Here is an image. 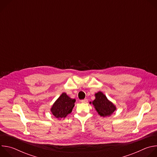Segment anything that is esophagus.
Returning <instances> with one entry per match:
<instances>
[{"instance_id": "1", "label": "esophagus", "mask_w": 157, "mask_h": 157, "mask_svg": "<svg viewBox=\"0 0 157 157\" xmlns=\"http://www.w3.org/2000/svg\"><path fill=\"white\" fill-rule=\"evenodd\" d=\"M81 102L82 103H87V102H88V100H87V99H83V100H81Z\"/></svg>"}]
</instances>
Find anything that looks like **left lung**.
<instances>
[{"label": "left lung", "mask_w": 157, "mask_h": 157, "mask_svg": "<svg viewBox=\"0 0 157 157\" xmlns=\"http://www.w3.org/2000/svg\"><path fill=\"white\" fill-rule=\"evenodd\" d=\"M95 99L89 103L93 104L98 114L103 117L110 116L117 109L116 106L109 101L106 96L101 91L95 94Z\"/></svg>", "instance_id": "1"}]
</instances>
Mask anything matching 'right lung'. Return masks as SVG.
Wrapping results in <instances>:
<instances>
[{"mask_svg":"<svg viewBox=\"0 0 157 157\" xmlns=\"http://www.w3.org/2000/svg\"><path fill=\"white\" fill-rule=\"evenodd\" d=\"M75 101V99L71 98L66 93H63L53 103L50 111L56 119L61 120L71 113Z\"/></svg>","mask_w":157,"mask_h":157,"instance_id":"1","label":"right lung"}]
</instances>
